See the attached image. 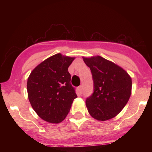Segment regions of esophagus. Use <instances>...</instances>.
<instances>
[{"label":"esophagus","instance_id":"1","mask_svg":"<svg viewBox=\"0 0 152 152\" xmlns=\"http://www.w3.org/2000/svg\"><path fill=\"white\" fill-rule=\"evenodd\" d=\"M78 91H79L80 93H82V91H83V86L81 85V86H78Z\"/></svg>","mask_w":152,"mask_h":152}]
</instances>
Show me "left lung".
I'll list each match as a JSON object with an SVG mask.
<instances>
[{
  "mask_svg": "<svg viewBox=\"0 0 152 152\" xmlns=\"http://www.w3.org/2000/svg\"><path fill=\"white\" fill-rule=\"evenodd\" d=\"M93 76L94 91L86 101L91 116L106 121L119 114L132 94V78L117 64L100 56L83 57Z\"/></svg>",
  "mask_w": 152,
  "mask_h": 152,
  "instance_id": "1",
  "label": "left lung"
}]
</instances>
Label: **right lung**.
<instances>
[{
	"instance_id": "right-lung-1",
	"label": "right lung",
	"mask_w": 152,
	"mask_h": 152,
	"mask_svg": "<svg viewBox=\"0 0 152 152\" xmlns=\"http://www.w3.org/2000/svg\"><path fill=\"white\" fill-rule=\"evenodd\" d=\"M74 59L61 53L55 54L38 64L28 78L31 105L38 116L48 123L64 121L77 97L68 71Z\"/></svg>"
}]
</instances>
